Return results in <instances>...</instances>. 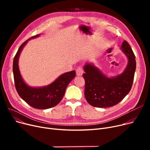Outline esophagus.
Wrapping results in <instances>:
<instances>
[{"label": "esophagus", "mask_w": 150, "mask_h": 150, "mask_svg": "<svg viewBox=\"0 0 150 150\" xmlns=\"http://www.w3.org/2000/svg\"><path fill=\"white\" fill-rule=\"evenodd\" d=\"M76 74L78 76H81L83 74V70L81 67H78L76 70Z\"/></svg>", "instance_id": "34e87169"}]
</instances>
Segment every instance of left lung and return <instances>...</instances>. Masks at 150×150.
Masks as SVG:
<instances>
[{"label":"left lung","mask_w":150,"mask_h":150,"mask_svg":"<svg viewBox=\"0 0 150 150\" xmlns=\"http://www.w3.org/2000/svg\"><path fill=\"white\" fill-rule=\"evenodd\" d=\"M121 49L127 57L128 62L120 75L108 78L91 64L87 63L84 67V96L93 107L113 106L120 102L131 91L136 67V57L127 41L123 42Z\"/></svg>","instance_id":"1"}]
</instances>
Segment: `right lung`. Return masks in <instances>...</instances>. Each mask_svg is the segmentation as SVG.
<instances>
[{
    "label": "right lung",
    "instance_id": "obj_1",
    "mask_svg": "<svg viewBox=\"0 0 150 150\" xmlns=\"http://www.w3.org/2000/svg\"><path fill=\"white\" fill-rule=\"evenodd\" d=\"M39 35L40 34L29 38L20 46L13 59V71L15 88L21 98L31 107L45 109L54 107L59 103L64 96L67 86L75 78L76 74L75 70L63 74L52 84L42 88H32L25 83L18 66L19 55L28 41Z\"/></svg>",
    "mask_w": 150,
    "mask_h": 150
}]
</instances>
